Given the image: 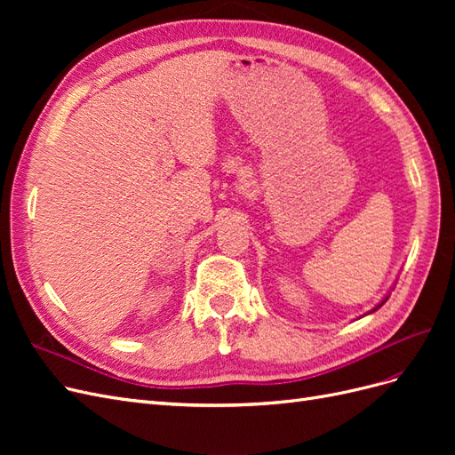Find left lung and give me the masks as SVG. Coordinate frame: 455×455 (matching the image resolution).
Here are the masks:
<instances>
[{
  "label": "left lung",
  "instance_id": "left-lung-1",
  "mask_svg": "<svg viewBox=\"0 0 455 455\" xmlns=\"http://www.w3.org/2000/svg\"><path fill=\"white\" fill-rule=\"evenodd\" d=\"M387 299H389V294H387V296H385V298H383V299L379 301V304H378V306H376L374 309H370L368 313H374V311H378V309H379V307H381V306H383V304H385V301H387ZM368 313H366V315H368Z\"/></svg>",
  "mask_w": 455,
  "mask_h": 455
}]
</instances>
